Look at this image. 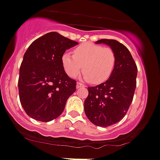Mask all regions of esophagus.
Returning a JSON list of instances; mask_svg holds the SVG:
<instances>
[{"mask_svg": "<svg viewBox=\"0 0 160 160\" xmlns=\"http://www.w3.org/2000/svg\"><path fill=\"white\" fill-rule=\"evenodd\" d=\"M84 87H85V85H83L82 83H80V82H78V83H77V88H84Z\"/></svg>", "mask_w": 160, "mask_h": 160, "instance_id": "esophagus-1", "label": "esophagus"}]
</instances>
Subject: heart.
Instances as JSON below:
<instances>
[{"label": "heart", "mask_w": 160, "mask_h": 160, "mask_svg": "<svg viewBox=\"0 0 160 160\" xmlns=\"http://www.w3.org/2000/svg\"><path fill=\"white\" fill-rule=\"evenodd\" d=\"M116 61V54L111 48L92 42L81 44L73 50V55L64 53L61 58L63 68L69 77H78L83 66L85 78L95 84L102 83L110 78Z\"/></svg>", "instance_id": "heart-1"}]
</instances>
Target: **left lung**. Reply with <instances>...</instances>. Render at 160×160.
<instances>
[{
  "label": "left lung",
  "mask_w": 160,
  "mask_h": 160,
  "mask_svg": "<svg viewBox=\"0 0 160 160\" xmlns=\"http://www.w3.org/2000/svg\"><path fill=\"white\" fill-rule=\"evenodd\" d=\"M96 44L110 46L116 54L114 70L105 82L88 87L84 102L85 113L95 125L106 128L123 119L127 113L136 88L138 68L128 49L115 39H102Z\"/></svg>",
  "instance_id": "1"
}]
</instances>
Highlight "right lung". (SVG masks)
Masks as SVG:
<instances>
[{
  "mask_svg": "<svg viewBox=\"0 0 160 160\" xmlns=\"http://www.w3.org/2000/svg\"><path fill=\"white\" fill-rule=\"evenodd\" d=\"M78 42L56 32L33 41L25 53L19 70L20 102L27 115L48 122L64 111L68 99L76 90L61 63L66 50Z\"/></svg>",
  "mask_w": 160,
  "mask_h": 160,
  "instance_id": "obj_1",
  "label": "right lung"
}]
</instances>
